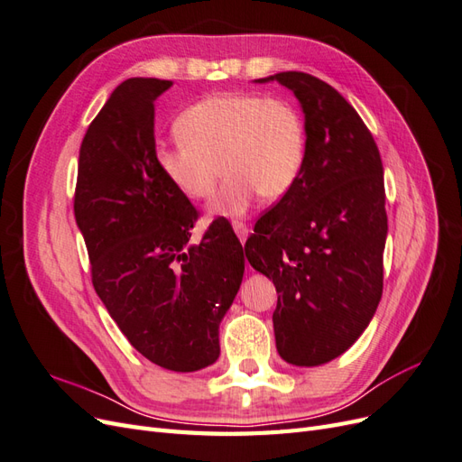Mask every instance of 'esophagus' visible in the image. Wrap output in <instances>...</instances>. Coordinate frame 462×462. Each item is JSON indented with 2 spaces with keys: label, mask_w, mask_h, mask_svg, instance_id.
Here are the masks:
<instances>
[{
  "label": "esophagus",
  "mask_w": 462,
  "mask_h": 462,
  "mask_svg": "<svg viewBox=\"0 0 462 462\" xmlns=\"http://www.w3.org/2000/svg\"><path fill=\"white\" fill-rule=\"evenodd\" d=\"M233 229H235V233H236V236H239V241L241 243H245L246 241V236H248V227L245 226V223H239V221H235L233 223Z\"/></svg>",
  "instance_id": "1"
}]
</instances>
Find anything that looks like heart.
Here are the masks:
<instances>
[{
	"label": "heart",
	"instance_id": "heart-1",
	"mask_svg": "<svg viewBox=\"0 0 462 462\" xmlns=\"http://www.w3.org/2000/svg\"><path fill=\"white\" fill-rule=\"evenodd\" d=\"M179 143L156 148V165L190 200L214 194L221 170L227 180L209 216L239 217L258 197L282 200L306 162V125L282 96L217 92L189 106L175 121Z\"/></svg>",
	"mask_w": 462,
	"mask_h": 462
}]
</instances>
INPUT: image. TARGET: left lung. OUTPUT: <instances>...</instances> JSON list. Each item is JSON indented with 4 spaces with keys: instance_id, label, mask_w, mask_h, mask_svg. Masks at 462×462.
Here are the masks:
<instances>
[{
    "instance_id": "left-lung-1",
    "label": "left lung",
    "mask_w": 462,
    "mask_h": 462,
    "mask_svg": "<svg viewBox=\"0 0 462 462\" xmlns=\"http://www.w3.org/2000/svg\"><path fill=\"white\" fill-rule=\"evenodd\" d=\"M270 80L297 96L309 148L297 185L256 221L245 253L277 291L279 356L319 366L360 337L382 299L383 165L365 121L328 82L300 71L254 82Z\"/></svg>"
}]
</instances>
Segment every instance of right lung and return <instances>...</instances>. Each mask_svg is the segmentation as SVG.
I'll return each mask as SVG.
<instances>
[{
    "label": "right lung",
    "mask_w": 462,
    "mask_h": 462,
    "mask_svg": "<svg viewBox=\"0 0 462 462\" xmlns=\"http://www.w3.org/2000/svg\"><path fill=\"white\" fill-rule=\"evenodd\" d=\"M171 85L134 77L111 92L80 144L75 219L121 333L153 365L197 372L219 356L245 254L226 217L189 245L197 208L156 165L153 100Z\"/></svg>",
    "instance_id": "obj_1"
}]
</instances>
